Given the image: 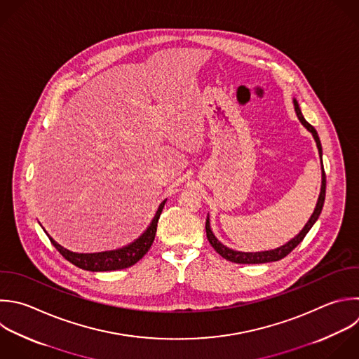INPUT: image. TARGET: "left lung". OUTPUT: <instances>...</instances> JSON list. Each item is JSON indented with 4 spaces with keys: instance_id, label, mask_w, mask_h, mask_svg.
<instances>
[{
    "instance_id": "1",
    "label": "left lung",
    "mask_w": 359,
    "mask_h": 359,
    "mask_svg": "<svg viewBox=\"0 0 359 359\" xmlns=\"http://www.w3.org/2000/svg\"><path fill=\"white\" fill-rule=\"evenodd\" d=\"M293 105H294V111H296V115L299 118V121L302 122V125L313 135L314 140H316V144H317V149H318V154H320V158H321V143H320V139H318V135L316 132V129L303 118L302 115V111L299 108V104L296 100H293ZM324 198H325V174H324V168H323V161H321V189H320V195H318V201H317V205L314 208V212L313 215L310 216L309 222L304 224V227L302 229V231L294 237L292 238L290 241H287L286 244L275 248V250H269V251H258V252H243V251H236V250H231L229 247H226L224 244H222L213 234L212 229H210V222H209V216L206 217V224H205V229H206V237L210 243V245L216 250L217 254H220L224 259L227 261H231V262H236V264H264V262H272V261H279L282 259L283 257H286L297 244H300V241L304 238V236L309 233V230L311 229V226L316 223V220L318 219L320 213H321V209H323V205H324Z\"/></svg>"
}]
</instances>
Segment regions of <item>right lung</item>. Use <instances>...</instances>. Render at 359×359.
Segmentation results:
<instances>
[{
  "label": "right lung",
  "mask_w": 359,
  "mask_h": 359,
  "mask_svg": "<svg viewBox=\"0 0 359 359\" xmlns=\"http://www.w3.org/2000/svg\"><path fill=\"white\" fill-rule=\"evenodd\" d=\"M167 199L163 201L156 212V216L153 217L150 226L146 229V231L133 243H130L126 247L112 250V251H102V252H94V254H79L73 252L60 244H57L49 234L48 237L50 238L52 244L56 247V250L72 264L76 266L86 269V271H93V272H104V271H116V269H123L135 265L139 259L143 258V255L150 250L156 231H157V223L160 219V215L163 212V208L165 205Z\"/></svg>",
  "instance_id": "1"
}]
</instances>
